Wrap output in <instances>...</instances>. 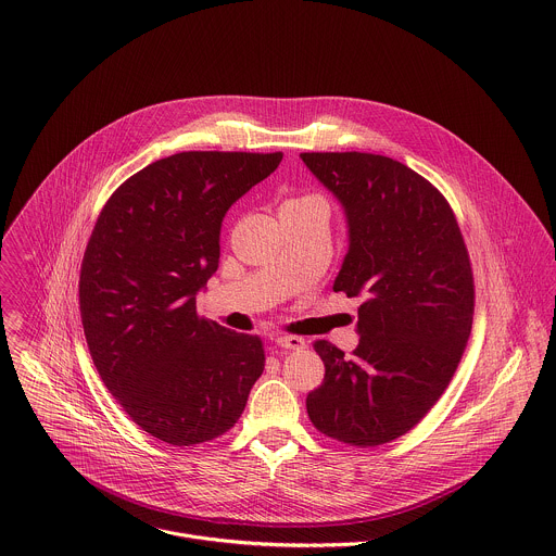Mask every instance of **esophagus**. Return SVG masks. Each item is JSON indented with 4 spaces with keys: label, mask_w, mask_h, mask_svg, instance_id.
<instances>
[{
    "label": "esophagus",
    "mask_w": 556,
    "mask_h": 556,
    "mask_svg": "<svg viewBox=\"0 0 556 556\" xmlns=\"http://www.w3.org/2000/svg\"><path fill=\"white\" fill-rule=\"evenodd\" d=\"M276 344H278L280 349H289V351L306 349V340L300 338V336H278V338H276Z\"/></svg>",
    "instance_id": "obj_1"
}]
</instances>
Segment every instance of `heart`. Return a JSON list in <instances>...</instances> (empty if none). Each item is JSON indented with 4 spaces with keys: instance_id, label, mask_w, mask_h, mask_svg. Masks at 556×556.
<instances>
[{
    "instance_id": "obj_1",
    "label": "heart",
    "mask_w": 556,
    "mask_h": 556,
    "mask_svg": "<svg viewBox=\"0 0 556 556\" xmlns=\"http://www.w3.org/2000/svg\"><path fill=\"white\" fill-rule=\"evenodd\" d=\"M317 197H302V199H289L287 203H304V201H315Z\"/></svg>"
}]
</instances>
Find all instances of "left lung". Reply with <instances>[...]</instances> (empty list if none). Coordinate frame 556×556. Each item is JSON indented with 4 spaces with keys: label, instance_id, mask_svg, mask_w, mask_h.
<instances>
[{
    "label": "left lung",
    "instance_id": "obj_1",
    "mask_svg": "<svg viewBox=\"0 0 556 556\" xmlns=\"http://www.w3.org/2000/svg\"><path fill=\"white\" fill-rule=\"evenodd\" d=\"M338 199L349 250L333 291L362 298L351 357L327 340L320 388L306 397L318 430L375 447L408 432L450 386L473 325V271L443 194L397 160L300 154Z\"/></svg>",
    "mask_w": 556,
    "mask_h": 556
}]
</instances>
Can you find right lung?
I'll use <instances>...</instances> for the list:
<instances>
[{
    "mask_svg": "<svg viewBox=\"0 0 556 556\" xmlns=\"http://www.w3.org/2000/svg\"><path fill=\"white\" fill-rule=\"evenodd\" d=\"M282 154L181 152L126 179L102 207L80 265L93 366L146 432L168 445L225 434L265 368L256 336L197 315L220 263L229 207Z\"/></svg>",
    "mask_w": 556,
    "mask_h": 556,
    "instance_id": "add662e5",
    "label": "right lung"
}]
</instances>
